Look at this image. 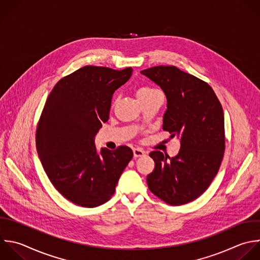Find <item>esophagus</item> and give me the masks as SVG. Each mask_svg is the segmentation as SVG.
<instances>
[{"mask_svg":"<svg viewBox=\"0 0 260 260\" xmlns=\"http://www.w3.org/2000/svg\"><path fill=\"white\" fill-rule=\"evenodd\" d=\"M133 155H134V157H140V156L145 155V151L142 150L141 148H134L133 149Z\"/></svg>","mask_w":260,"mask_h":260,"instance_id":"1","label":"esophagus"}]
</instances>
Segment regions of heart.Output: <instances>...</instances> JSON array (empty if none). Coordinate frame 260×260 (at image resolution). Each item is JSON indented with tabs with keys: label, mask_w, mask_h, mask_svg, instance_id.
<instances>
[{
	"label": "heart",
	"mask_w": 260,
	"mask_h": 260,
	"mask_svg": "<svg viewBox=\"0 0 260 260\" xmlns=\"http://www.w3.org/2000/svg\"><path fill=\"white\" fill-rule=\"evenodd\" d=\"M156 91L155 89H152V88H149V87H140L138 90H137V96L138 98H141L143 95H146V94H149V93H152Z\"/></svg>",
	"instance_id": "heart-1"
}]
</instances>
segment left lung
<instances>
[{"instance_id":"8db88e82","label":"left lung","mask_w":260,"mask_h":260,"mask_svg":"<svg viewBox=\"0 0 260 260\" xmlns=\"http://www.w3.org/2000/svg\"><path fill=\"white\" fill-rule=\"evenodd\" d=\"M164 91L167 111L162 129L180 140L179 153L170 157L149 153L154 170L147 178L149 190L171 205L199 197L216 175L224 151L222 108L212 88L175 66L141 71Z\"/></svg>"}]
</instances>
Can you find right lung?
I'll return each mask as SVG.
<instances>
[{
	"mask_svg": "<svg viewBox=\"0 0 260 260\" xmlns=\"http://www.w3.org/2000/svg\"><path fill=\"white\" fill-rule=\"evenodd\" d=\"M132 72L85 66L62 78L46 102L37 130L39 157L55 188L77 205L107 202L133 157L128 146L98 150L94 143L115 90Z\"/></svg>",
	"mask_w": 260,
	"mask_h": 260,
	"instance_id": "1",
	"label": "right lung"
}]
</instances>
